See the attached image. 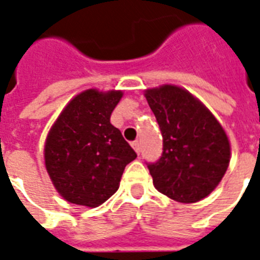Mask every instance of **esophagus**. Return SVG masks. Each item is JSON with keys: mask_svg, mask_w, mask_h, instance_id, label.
<instances>
[{"mask_svg": "<svg viewBox=\"0 0 260 260\" xmlns=\"http://www.w3.org/2000/svg\"><path fill=\"white\" fill-rule=\"evenodd\" d=\"M132 146L135 151H137V154H139V152H141V143H139V141H134L132 143Z\"/></svg>", "mask_w": 260, "mask_h": 260, "instance_id": "obj_1", "label": "esophagus"}]
</instances>
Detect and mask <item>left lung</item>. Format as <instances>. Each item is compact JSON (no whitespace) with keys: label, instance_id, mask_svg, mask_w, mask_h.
Returning a JSON list of instances; mask_svg holds the SVG:
<instances>
[{"label":"left lung","instance_id":"1","mask_svg":"<svg viewBox=\"0 0 260 260\" xmlns=\"http://www.w3.org/2000/svg\"><path fill=\"white\" fill-rule=\"evenodd\" d=\"M163 137V152L147 164L160 193L196 203L218 185L230 161L229 139L214 115L179 86L146 90Z\"/></svg>","mask_w":260,"mask_h":260}]
</instances>
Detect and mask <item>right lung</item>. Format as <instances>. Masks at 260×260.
Segmentation results:
<instances>
[{"mask_svg": "<svg viewBox=\"0 0 260 260\" xmlns=\"http://www.w3.org/2000/svg\"><path fill=\"white\" fill-rule=\"evenodd\" d=\"M122 92L80 93L55 122L44 146L46 168L57 192L72 204L101 205L118 189L137 154L110 123Z\"/></svg>", "mask_w": 260, "mask_h": 260, "instance_id": "obj_1", "label": "right lung"}]
</instances>
